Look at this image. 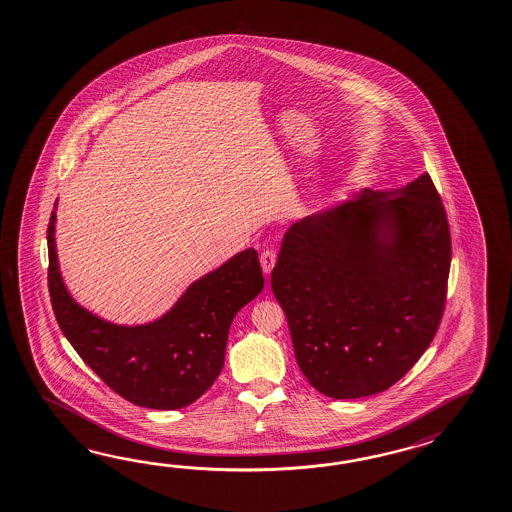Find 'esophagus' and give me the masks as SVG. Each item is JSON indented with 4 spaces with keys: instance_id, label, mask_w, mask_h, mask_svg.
<instances>
[{
    "instance_id": "esophagus-1",
    "label": "esophagus",
    "mask_w": 512,
    "mask_h": 512,
    "mask_svg": "<svg viewBox=\"0 0 512 512\" xmlns=\"http://www.w3.org/2000/svg\"><path fill=\"white\" fill-rule=\"evenodd\" d=\"M260 262H262L263 273L271 274V271H273L274 263H276V250H263L262 256H260Z\"/></svg>"
}]
</instances>
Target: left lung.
I'll return each instance as SVG.
<instances>
[{"instance_id": "8db88e82", "label": "left lung", "mask_w": 512, "mask_h": 512, "mask_svg": "<svg viewBox=\"0 0 512 512\" xmlns=\"http://www.w3.org/2000/svg\"><path fill=\"white\" fill-rule=\"evenodd\" d=\"M452 262L428 173L394 197L363 191L291 226L271 274L302 374L346 400L387 391L439 330Z\"/></svg>"}]
</instances>
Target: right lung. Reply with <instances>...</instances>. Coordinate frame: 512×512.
<instances>
[{
    "label": "right lung",
    "mask_w": 512,
    "mask_h": 512,
    "mask_svg": "<svg viewBox=\"0 0 512 512\" xmlns=\"http://www.w3.org/2000/svg\"><path fill=\"white\" fill-rule=\"evenodd\" d=\"M55 212L48 225V287L60 330L84 363L127 402L180 409L206 393L225 363L236 313L263 289L258 252L243 250L182 295L160 321L116 326L81 308L62 284L55 252Z\"/></svg>",
    "instance_id": "add662e5"
}]
</instances>
